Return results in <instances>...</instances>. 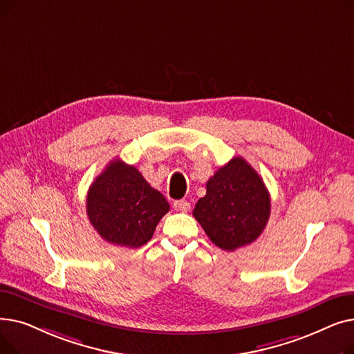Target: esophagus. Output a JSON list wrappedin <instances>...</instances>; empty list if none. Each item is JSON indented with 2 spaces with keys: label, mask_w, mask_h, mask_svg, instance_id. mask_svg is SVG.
<instances>
[{
  "label": "esophagus",
  "mask_w": 354,
  "mask_h": 354,
  "mask_svg": "<svg viewBox=\"0 0 354 354\" xmlns=\"http://www.w3.org/2000/svg\"><path fill=\"white\" fill-rule=\"evenodd\" d=\"M174 208L176 211H180V212H187L191 208V203L188 201H185V199H179V201L174 202Z\"/></svg>",
  "instance_id": "obj_1"
}]
</instances>
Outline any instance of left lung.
<instances>
[{"instance_id": "8db88e82", "label": "left lung", "mask_w": 354, "mask_h": 354, "mask_svg": "<svg viewBox=\"0 0 354 354\" xmlns=\"http://www.w3.org/2000/svg\"><path fill=\"white\" fill-rule=\"evenodd\" d=\"M271 209L270 194L254 167L234 158L207 182L194 216L212 243L225 251L248 245L264 231Z\"/></svg>"}]
</instances>
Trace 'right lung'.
Instances as JSON below:
<instances>
[{
	"label": "right lung",
	"mask_w": 354,
	"mask_h": 354,
	"mask_svg": "<svg viewBox=\"0 0 354 354\" xmlns=\"http://www.w3.org/2000/svg\"><path fill=\"white\" fill-rule=\"evenodd\" d=\"M86 211L109 244L139 248L152 238L169 203L135 166L115 159L90 185Z\"/></svg>",
	"instance_id": "1"
}]
</instances>
